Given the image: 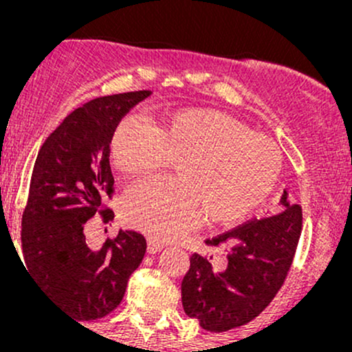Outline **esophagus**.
<instances>
[{"label": "esophagus", "mask_w": 352, "mask_h": 352, "mask_svg": "<svg viewBox=\"0 0 352 352\" xmlns=\"http://www.w3.org/2000/svg\"><path fill=\"white\" fill-rule=\"evenodd\" d=\"M162 248H164L162 243H159V241H155V240H153V238H147V253H148V254L159 253Z\"/></svg>", "instance_id": "esophagus-1"}]
</instances>
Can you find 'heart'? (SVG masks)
<instances>
[{
  "label": "heart",
  "instance_id": "1",
  "mask_svg": "<svg viewBox=\"0 0 352 352\" xmlns=\"http://www.w3.org/2000/svg\"><path fill=\"white\" fill-rule=\"evenodd\" d=\"M109 152L117 170L131 177L175 162L179 179L140 182L120 207L127 227L159 241L182 236L204 215L212 225L245 220L263 207L281 173V153L272 140L213 109L165 114L153 127L124 117Z\"/></svg>",
  "mask_w": 352,
  "mask_h": 352
}]
</instances>
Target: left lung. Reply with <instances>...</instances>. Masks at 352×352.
<instances>
[{"mask_svg": "<svg viewBox=\"0 0 352 352\" xmlns=\"http://www.w3.org/2000/svg\"><path fill=\"white\" fill-rule=\"evenodd\" d=\"M280 213L207 240L227 246V258L192 254L182 280V306L204 329L221 333L252 321L272 302L292 266L301 235L300 205L283 190Z\"/></svg>", "mask_w": 352, "mask_h": 352, "instance_id": "1", "label": "left lung"}]
</instances>
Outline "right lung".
I'll return each mask as SVG.
<instances>
[{"label": "right lung", "mask_w": 352, "mask_h": 352, "mask_svg": "<svg viewBox=\"0 0 352 352\" xmlns=\"http://www.w3.org/2000/svg\"><path fill=\"white\" fill-rule=\"evenodd\" d=\"M152 91L104 96L72 111L39 148L21 221L24 265L71 318L106 316L142 261L145 238L119 230L91 248L84 225L112 193L109 142L119 120ZM104 220L114 217L102 210Z\"/></svg>", "instance_id": "right-lung-1"}]
</instances>
